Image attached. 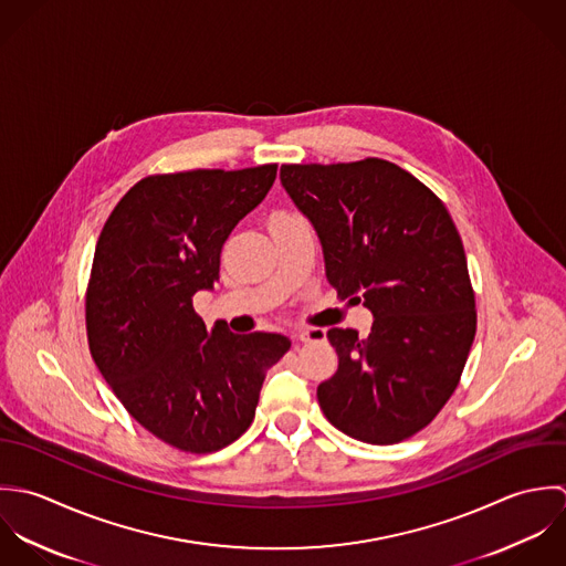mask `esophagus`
I'll return each instance as SVG.
<instances>
[{
	"label": "esophagus",
	"instance_id": "obj_1",
	"mask_svg": "<svg viewBox=\"0 0 566 566\" xmlns=\"http://www.w3.org/2000/svg\"><path fill=\"white\" fill-rule=\"evenodd\" d=\"M326 337V333L324 331H319V328H308V331H300V333H295V337L293 339L300 340V343H308V340H319Z\"/></svg>",
	"mask_w": 566,
	"mask_h": 566
}]
</instances>
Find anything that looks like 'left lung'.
<instances>
[{
    "instance_id": "obj_1",
    "label": "left lung",
    "mask_w": 566,
    "mask_h": 566,
    "mask_svg": "<svg viewBox=\"0 0 566 566\" xmlns=\"http://www.w3.org/2000/svg\"><path fill=\"white\" fill-rule=\"evenodd\" d=\"M280 179L319 235L328 282L374 317L367 339L328 331L339 369L317 387L319 407L354 440L402 442L451 398L476 331L451 214L413 175L376 157L286 164Z\"/></svg>"
}]
</instances>
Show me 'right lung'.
<instances>
[{
  "instance_id": "1",
  "label": "right lung",
  "mask_w": 566,
  "mask_h": 566,
  "mask_svg": "<svg viewBox=\"0 0 566 566\" xmlns=\"http://www.w3.org/2000/svg\"><path fill=\"white\" fill-rule=\"evenodd\" d=\"M277 164L190 170L135 184L101 231L87 339L126 411L186 452H214L251 424L266 369L291 340L208 331L192 297L212 291L227 235L262 203Z\"/></svg>"
}]
</instances>
